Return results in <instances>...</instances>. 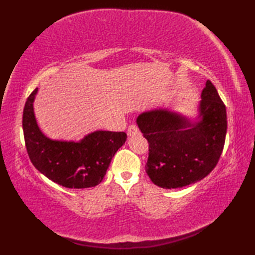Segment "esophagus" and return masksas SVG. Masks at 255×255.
<instances>
[{"mask_svg": "<svg viewBox=\"0 0 255 255\" xmlns=\"http://www.w3.org/2000/svg\"><path fill=\"white\" fill-rule=\"evenodd\" d=\"M127 133H128V136H134V134H137V133H139V129H138V127L136 126V125H130V126L128 127V131H127Z\"/></svg>", "mask_w": 255, "mask_h": 255, "instance_id": "obj_1", "label": "esophagus"}]
</instances>
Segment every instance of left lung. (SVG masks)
<instances>
[{
  "label": "left lung",
  "mask_w": 255,
  "mask_h": 255,
  "mask_svg": "<svg viewBox=\"0 0 255 255\" xmlns=\"http://www.w3.org/2000/svg\"><path fill=\"white\" fill-rule=\"evenodd\" d=\"M200 97L194 117L167 108H154L137 117L149 142L145 172L159 187L196 183L218 163L227 133L226 106L209 80Z\"/></svg>",
  "instance_id": "8db88e82"
}]
</instances>
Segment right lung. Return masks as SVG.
Listing matches in <instances>:
<instances>
[{
	"instance_id": "obj_1",
	"label": "right lung",
	"mask_w": 255,
	"mask_h": 255,
	"mask_svg": "<svg viewBox=\"0 0 255 255\" xmlns=\"http://www.w3.org/2000/svg\"><path fill=\"white\" fill-rule=\"evenodd\" d=\"M37 92L35 89L27 99L23 113L24 138L31 163L41 174L67 188L99 185L127 134L96 130L79 141L47 137L38 126L34 112Z\"/></svg>"
}]
</instances>
